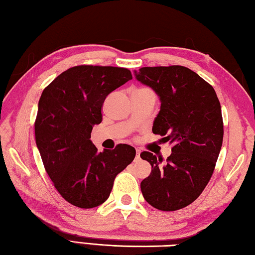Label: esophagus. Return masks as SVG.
<instances>
[{
  "label": "esophagus",
  "instance_id": "esophagus-1",
  "mask_svg": "<svg viewBox=\"0 0 255 255\" xmlns=\"http://www.w3.org/2000/svg\"><path fill=\"white\" fill-rule=\"evenodd\" d=\"M140 154H141V151L136 148V158H140Z\"/></svg>",
  "mask_w": 255,
  "mask_h": 255
}]
</instances>
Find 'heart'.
<instances>
[{
	"label": "heart",
	"mask_w": 255,
	"mask_h": 255,
	"mask_svg": "<svg viewBox=\"0 0 255 255\" xmlns=\"http://www.w3.org/2000/svg\"><path fill=\"white\" fill-rule=\"evenodd\" d=\"M140 90H141V89H140Z\"/></svg>",
	"instance_id": "b5f03b06"
}]
</instances>
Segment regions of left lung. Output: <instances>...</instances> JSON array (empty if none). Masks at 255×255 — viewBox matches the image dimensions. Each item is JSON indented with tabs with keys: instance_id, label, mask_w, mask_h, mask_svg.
Listing matches in <instances>:
<instances>
[{
	"instance_id": "left-lung-1",
	"label": "left lung",
	"mask_w": 255,
	"mask_h": 255,
	"mask_svg": "<svg viewBox=\"0 0 255 255\" xmlns=\"http://www.w3.org/2000/svg\"><path fill=\"white\" fill-rule=\"evenodd\" d=\"M134 74L160 98L152 131L173 145L165 163L141 153L152 166L141 182L142 194L157 210L183 209L199 198L213 174L223 142L220 101L212 85L185 66L142 68Z\"/></svg>"
}]
</instances>
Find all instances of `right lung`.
<instances>
[{"label": "right lung", "mask_w": 255, "mask_h": 255, "mask_svg": "<svg viewBox=\"0 0 255 255\" xmlns=\"http://www.w3.org/2000/svg\"><path fill=\"white\" fill-rule=\"evenodd\" d=\"M129 80L128 69L73 66L53 80L38 101L35 142L43 164L62 198L78 208L104 203L115 176L135 157L128 144L98 152L90 140L93 127L102 122L104 100Z\"/></svg>", "instance_id": "right-lung-1"}]
</instances>
